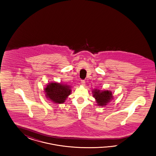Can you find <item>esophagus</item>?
I'll return each mask as SVG.
<instances>
[{
    "instance_id": "34e87169",
    "label": "esophagus",
    "mask_w": 156,
    "mask_h": 156,
    "mask_svg": "<svg viewBox=\"0 0 156 156\" xmlns=\"http://www.w3.org/2000/svg\"><path fill=\"white\" fill-rule=\"evenodd\" d=\"M80 83H81V85L82 86H85V81L84 80H82L80 81Z\"/></svg>"
}]
</instances>
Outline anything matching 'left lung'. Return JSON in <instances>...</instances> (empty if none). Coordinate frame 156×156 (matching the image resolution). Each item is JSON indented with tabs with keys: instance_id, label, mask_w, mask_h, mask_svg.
I'll list each match as a JSON object with an SVG mask.
<instances>
[{
	"instance_id": "8db88e82",
	"label": "left lung",
	"mask_w": 156,
	"mask_h": 156,
	"mask_svg": "<svg viewBox=\"0 0 156 156\" xmlns=\"http://www.w3.org/2000/svg\"><path fill=\"white\" fill-rule=\"evenodd\" d=\"M92 93L93 97L95 99V102L98 106L103 107L106 106L113 99V93L110 90H101L94 89Z\"/></svg>"
}]
</instances>
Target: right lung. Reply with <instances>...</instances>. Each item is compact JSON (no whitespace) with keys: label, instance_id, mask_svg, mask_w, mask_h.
I'll list each match as a JSON object with an SVG mask.
<instances>
[{"label":"right lung","instance_id":"add662e5","mask_svg":"<svg viewBox=\"0 0 156 156\" xmlns=\"http://www.w3.org/2000/svg\"><path fill=\"white\" fill-rule=\"evenodd\" d=\"M71 87L58 82H51L46 85L44 89L47 99L55 104H61L65 102L71 94Z\"/></svg>","mask_w":156,"mask_h":156}]
</instances>
